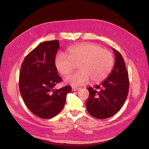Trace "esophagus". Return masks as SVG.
<instances>
[{
  "label": "esophagus",
  "instance_id": "1",
  "mask_svg": "<svg viewBox=\"0 0 149 149\" xmlns=\"http://www.w3.org/2000/svg\"><path fill=\"white\" fill-rule=\"evenodd\" d=\"M80 89V88L79 87H72V91H78V90H79Z\"/></svg>",
  "mask_w": 149,
  "mask_h": 149
}]
</instances>
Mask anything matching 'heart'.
<instances>
[{
  "label": "heart",
  "mask_w": 149,
  "mask_h": 149,
  "mask_svg": "<svg viewBox=\"0 0 149 149\" xmlns=\"http://www.w3.org/2000/svg\"><path fill=\"white\" fill-rule=\"evenodd\" d=\"M66 53L67 55L57 54L54 65L57 71L63 76L70 73L76 65L79 71L65 79V82L73 86L85 84L89 79L92 83L102 82L110 74L114 65L112 53L95 43L71 46Z\"/></svg>",
  "instance_id": "b5f03b06"
}]
</instances>
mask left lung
<instances>
[{"label":"left lung","instance_id":"8db88e82","mask_svg":"<svg viewBox=\"0 0 149 149\" xmlns=\"http://www.w3.org/2000/svg\"><path fill=\"white\" fill-rule=\"evenodd\" d=\"M114 67L110 74L95 88L88 87L86 108L92 116L99 119L109 118L122 108L129 90L128 73L122 56L114 48Z\"/></svg>","mask_w":149,"mask_h":149}]
</instances>
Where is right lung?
Wrapping results in <instances>:
<instances>
[{"instance_id": "right-lung-1", "label": "right lung", "mask_w": 149, "mask_h": 149, "mask_svg": "<svg viewBox=\"0 0 149 149\" xmlns=\"http://www.w3.org/2000/svg\"><path fill=\"white\" fill-rule=\"evenodd\" d=\"M58 43L53 40L40 43L25 57L19 73V86L24 102L33 114L45 119L62 111L67 95L71 91L70 86L54 89L62 80L54 65Z\"/></svg>"}]
</instances>
